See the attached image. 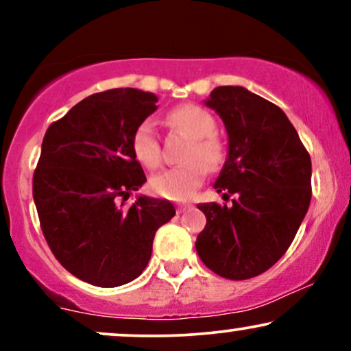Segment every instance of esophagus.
I'll return each mask as SVG.
<instances>
[{
  "label": "esophagus",
  "instance_id": "obj_1",
  "mask_svg": "<svg viewBox=\"0 0 351 351\" xmlns=\"http://www.w3.org/2000/svg\"><path fill=\"white\" fill-rule=\"evenodd\" d=\"M189 208H191V204H181V206L176 208V211H178V215H181V213H184Z\"/></svg>",
  "mask_w": 351,
  "mask_h": 351
}]
</instances>
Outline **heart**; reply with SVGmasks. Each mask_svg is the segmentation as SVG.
Returning <instances> with one entry per match:
<instances>
[{
  "instance_id": "1",
  "label": "heart",
  "mask_w": 351,
  "mask_h": 351,
  "mask_svg": "<svg viewBox=\"0 0 351 351\" xmlns=\"http://www.w3.org/2000/svg\"><path fill=\"white\" fill-rule=\"evenodd\" d=\"M168 123L191 136L186 165L153 176L150 186L153 193L171 201H186L206 178L208 170H216L224 160V147L215 135L216 120L206 108L196 104H183L168 112ZM132 150L136 160L150 170L162 163V147L158 134L150 120H145L135 128L132 136Z\"/></svg>"
}]
</instances>
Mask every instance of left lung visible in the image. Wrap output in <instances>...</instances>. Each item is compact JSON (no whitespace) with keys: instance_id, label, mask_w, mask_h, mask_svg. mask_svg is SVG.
Here are the masks:
<instances>
[{"instance_id":"1","label":"left lung","mask_w":351,"mask_h":351,"mask_svg":"<svg viewBox=\"0 0 351 351\" xmlns=\"http://www.w3.org/2000/svg\"><path fill=\"white\" fill-rule=\"evenodd\" d=\"M204 104L228 132V158L215 189L232 204L203 203L196 252L231 280L271 269L299 231L312 198V162L287 115L239 86H221Z\"/></svg>"}]
</instances>
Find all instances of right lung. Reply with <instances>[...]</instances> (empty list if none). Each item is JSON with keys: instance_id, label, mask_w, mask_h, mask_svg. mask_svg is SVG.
Instances as JSON below:
<instances>
[{"instance_id": "right-lung-1", "label": "right lung", "mask_w": 351, "mask_h": 351, "mask_svg": "<svg viewBox=\"0 0 351 351\" xmlns=\"http://www.w3.org/2000/svg\"><path fill=\"white\" fill-rule=\"evenodd\" d=\"M156 102L155 94L138 88L99 92L44 135L33 178L44 237L64 269L97 287L136 279L152 257L156 229L175 216L167 199L120 203L147 181L132 136Z\"/></svg>"}]
</instances>
